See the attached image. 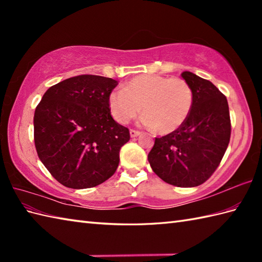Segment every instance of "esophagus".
<instances>
[{
	"instance_id": "esophagus-1",
	"label": "esophagus",
	"mask_w": 262,
	"mask_h": 262,
	"mask_svg": "<svg viewBox=\"0 0 262 262\" xmlns=\"http://www.w3.org/2000/svg\"><path fill=\"white\" fill-rule=\"evenodd\" d=\"M129 134H130V137H137V136L141 135V132L135 130V129H130Z\"/></svg>"
}]
</instances>
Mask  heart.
Here are the masks:
<instances>
[{
    "mask_svg": "<svg viewBox=\"0 0 262 262\" xmlns=\"http://www.w3.org/2000/svg\"><path fill=\"white\" fill-rule=\"evenodd\" d=\"M108 104L111 116L119 124H128L142 111V125L165 135L179 129L187 120L193 93L182 79L142 74L127 81L122 90L111 92Z\"/></svg>",
    "mask_w": 262,
    "mask_h": 262,
    "instance_id": "1",
    "label": "heart"
}]
</instances>
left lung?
<instances>
[{
  "mask_svg": "<svg viewBox=\"0 0 262 262\" xmlns=\"http://www.w3.org/2000/svg\"><path fill=\"white\" fill-rule=\"evenodd\" d=\"M181 76L193 93L190 115L179 129L155 138L147 160L166 183L190 188L207 180L223 159L231 120L226 97L213 83L188 71Z\"/></svg>",
  "mask_w": 262,
  "mask_h": 262,
  "instance_id": "1",
  "label": "left lung"
}]
</instances>
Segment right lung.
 I'll return each mask as SVG.
<instances>
[{
	"mask_svg": "<svg viewBox=\"0 0 262 262\" xmlns=\"http://www.w3.org/2000/svg\"><path fill=\"white\" fill-rule=\"evenodd\" d=\"M117 84L99 75L70 77L49 88L37 105V154L63 186L96 187L118 168L119 151L129 141V130L115 121L109 110V94Z\"/></svg>",
	"mask_w": 262,
	"mask_h": 262,
	"instance_id": "1",
	"label": "right lung"
}]
</instances>
